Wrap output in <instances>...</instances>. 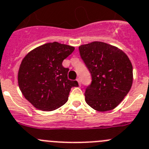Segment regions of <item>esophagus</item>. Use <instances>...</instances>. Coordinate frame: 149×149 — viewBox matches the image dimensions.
Masks as SVG:
<instances>
[{"instance_id":"obj_1","label":"esophagus","mask_w":149,"mask_h":149,"mask_svg":"<svg viewBox=\"0 0 149 149\" xmlns=\"http://www.w3.org/2000/svg\"><path fill=\"white\" fill-rule=\"evenodd\" d=\"M77 82H78L79 85H80V86L81 85V81H80V78H77Z\"/></svg>"}]
</instances>
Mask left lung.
Returning a JSON list of instances; mask_svg holds the SVG:
<instances>
[{
	"label": "left lung",
	"instance_id": "left-lung-1",
	"mask_svg": "<svg viewBox=\"0 0 149 149\" xmlns=\"http://www.w3.org/2000/svg\"><path fill=\"white\" fill-rule=\"evenodd\" d=\"M79 52L91 75V84L86 88V102L96 111L112 110L132 87L130 60L122 50L103 42L81 45Z\"/></svg>",
	"mask_w": 149,
	"mask_h": 149
}]
</instances>
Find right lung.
Instances as JSON below:
<instances>
[{
	"instance_id": "1",
	"label": "right lung",
	"mask_w": 149,
	"mask_h": 149,
	"mask_svg": "<svg viewBox=\"0 0 149 149\" xmlns=\"http://www.w3.org/2000/svg\"><path fill=\"white\" fill-rule=\"evenodd\" d=\"M74 48L58 42L37 47L26 55L18 71V85L22 94L35 108L53 111L65 104L76 80L68 79L69 69L62 63Z\"/></svg>"
}]
</instances>
